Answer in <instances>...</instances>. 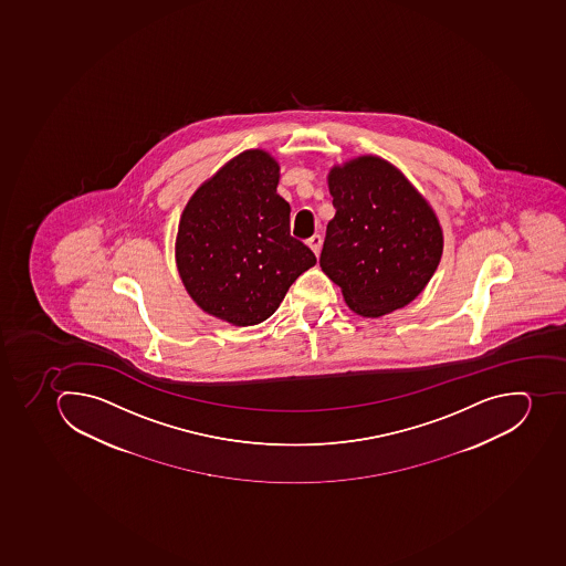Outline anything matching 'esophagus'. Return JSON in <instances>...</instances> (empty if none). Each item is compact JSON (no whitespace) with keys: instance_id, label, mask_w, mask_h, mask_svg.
Masks as SVG:
<instances>
[{"instance_id":"34e87169","label":"esophagus","mask_w":566,"mask_h":566,"mask_svg":"<svg viewBox=\"0 0 566 566\" xmlns=\"http://www.w3.org/2000/svg\"><path fill=\"white\" fill-rule=\"evenodd\" d=\"M307 247L313 250L316 255L319 253V248H322V235H313V238L307 239Z\"/></svg>"}]
</instances>
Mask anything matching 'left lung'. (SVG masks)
Wrapping results in <instances>:
<instances>
[{"label": "left lung", "mask_w": 566, "mask_h": 566, "mask_svg": "<svg viewBox=\"0 0 566 566\" xmlns=\"http://www.w3.org/2000/svg\"><path fill=\"white\" fill-rule=\"evenodd\" d=\"M336 216L319 266L354 313L379 318L426 290L443 253L432 207L400 169L363 155L328 174Z\"/></svg>", "instance_id": "obj_1"}]
</instances>
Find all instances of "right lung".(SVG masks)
Listing matches in <instances>:
<instances>
[{
    "instance_id": "obj_1",
    "label": "right lung",
    "mask_w": 566,
    "mask_h": 566,
    "mask_svg": "<svg viewBox=\"0 0 566 566\" xmlns=\"http://www.w3.org/2000/svg\"><path fill=\"white\" fill-rule=\"evenodd\" d=\"M279 171L268 151L239 154L198 187L178 223L175 258L187 293L235 327L270 318L291 284L316 264L291 238V207L276 195Z\"/></svg>"
}]
</instances>
